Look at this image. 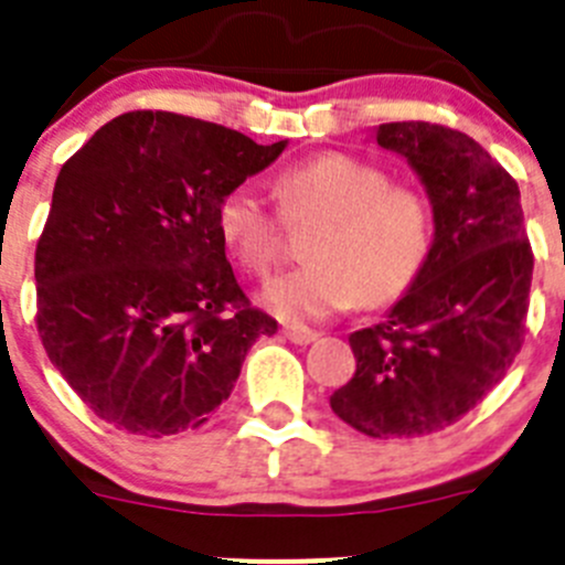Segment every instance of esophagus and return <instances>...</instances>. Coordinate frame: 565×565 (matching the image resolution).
Returning <instances> with one entry per match:
<instances>
[{
  "label": "esophagus",
  "instance_id": "esophagus-1",
  "mask_svg": "<svg viewBox=\"0 0 565 565\" xmlns=\"http://www.w3.org/2000/svg\"><path fill=\"white\" fill-rule=\"evenodd\" d=\"M284 335H287L292 344L306 347V344H311V341H315L319 333H317V330L306 328V324H287V328H284Z\"/></svg>",
  "mask_w": 565,
  "mask_h": 565
}]
</instances>
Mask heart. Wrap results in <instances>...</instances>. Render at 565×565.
Listing matches in <instances>:
<instances>
[{"label":"heart","mask_w":565,"mask_h":565,"mask_svg":"<svg viewBox=\"0 0 565 565\" xmlns=\"http://www.w3.org/2000/svg\"><path fill=\"white\" fill-rule=\"evenodd\" d=\"M278 210L248 182L218 204V235L256 278H267L284 254V218H319L309 265L267 287L265 300L284 319H322L333 311L383 306L407 292L435 243L429 199L363 158L322 152L276 174Z\"/></svg>","instance_id":"heart-1"}]
</instances>
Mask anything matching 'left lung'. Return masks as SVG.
I'll return each instance as SVG.
<instances>
[{"instance_id":"8db88e82","label":"left lung","mask_w":565,"mask_h":565,"mask_svg":"<svg viewBox=\"0 0 565 565\" xmlns=\"http://www.w3.org/2000/svg\"><path fill=\"white\" fill-rule=\"evenodd\" d=\"M377 145L409 161L435 213V243L409 292L355 330V374L330 407L369 437H420L465 418L525 341L533 248L520 185L461 130L385 122Z\"/></svg>"}]
</instances>
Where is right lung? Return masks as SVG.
<instances>
[{"label":"right lung","instance_id":"add662e5","mask_svg":"<svg viewBox=\"0 0 565 565\" xmlns=\"http://www.w3.org/2000/svg\"><path fill=\"white\" fill-rule=\"evenodd\" d=\"M287 141L172 111L114 117L65 161L35 248L49 361L106 424L199 429L278 322L226 262L218 204Z\"/></svg>","mask_w":565,"mask_h":565}]
</instances>
